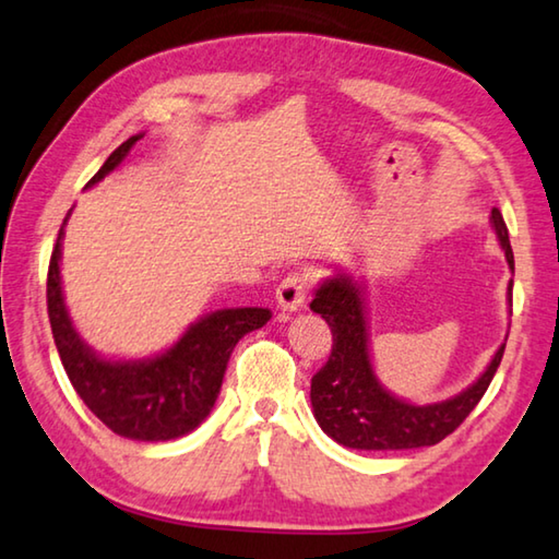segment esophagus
<instances>
[{"mask_svg": "<svg viewBox=\"0 0 559 559\" xmlns=\"http://www.w3.org/2000/svg\"><path fill=\"white\" fill-rule=\"evenodd\" d=\"M308 288H311V278L308 273H294V276L283 278L276 288V300L283 313H296L306 306Z\"/></svg>", "mask_w": 559, "mask_h": 559, "instance_id": "34e87169", "label": "esophagus"}]
</instances>
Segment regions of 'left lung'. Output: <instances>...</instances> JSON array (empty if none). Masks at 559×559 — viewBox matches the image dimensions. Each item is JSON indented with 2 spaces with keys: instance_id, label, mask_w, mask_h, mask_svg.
Returning a JSON list of instances; mask_svg holds the SVG:
<instances>
[{
  "instance_id": "1",
  "label": "left lung",
  "mask_w": 559,
  "mask_h": 559,
  "mask_svg": "<svg viewBox=\"0 0 559 559\" xmlns=\"http://www.w3.org/2000/svg\"><path fill=\"white\" fill-rule=\"evenodd\" d=\"M490 221L510 271H515L508 226L498 209H492ZM508 300L512 306V281ZM311 311L321 313L333 333L331 356L311 380L313 415L325 436L345 448L413 450L436 445L480 403L504 353L502 343L485 373L463 393L440 403L413 405L380 385L368 350L366 296L356 278L338 273L323 281L311 300Z\"/></svg>"
}]
</instances>
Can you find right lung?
I'll return each mask as SVG.
<instances>
[{"label":"right lung","instance_id":"right-lung-1","mask_svg":"<svg viewBox=\"0 0 559 559\" xmlns=\"http://www.w3.org/2000/svg\"><path fill=\"white\" fill-rule=\"evenodd\" d=\"M139 139L144 134L123 141L86 186L111 174ZM61 238L64 226L49 261L47 311L61 366L79 397L121 438L164 442L197 430L216 403L236 343L271 321L269 308H224L191 323L171 348L154 358L106 360L79 338L69 318L59 276Z\"/></svg>","mask_w":559,"mask_h":559}]
</instances>
